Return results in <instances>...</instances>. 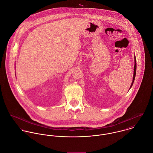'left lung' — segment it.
<instances>
[{
    "mask_svg": "<svg viewBox=\"0 0 153 153\" xmlns=\"http://www.w3.org/2000/svg\"><path fill=\"white\" fill-rule=\"evenodd\" d=\"M135 65H134V77H133V80H132V82L131 83V87H132L133 83H134V80H135V74H136V70H137V64H136V59L135 57Z\"/></svg>",
    "mask_w": 153,
    "mask_h": 153,
    "instance_id": "left-lung-1",
    "label": "left lung"
}]
</instances>
